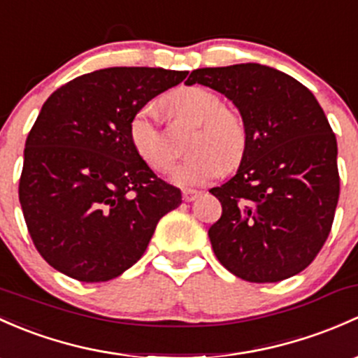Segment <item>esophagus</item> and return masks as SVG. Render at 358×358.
Instances as JSON below:
<instances>
[{
	"label": "esophagus",
	"instance_id": "1",
	"mask_svg": "<svg viewBox=\"0 0 358 358\" xmlns=\"http://www.w3.org/2000/svg\"><path fill=\"white\" fill-rule=\"evenodd\" d=\"M199 195H201V192H199V190L187 189V190L182 192V197H183V201H185V202H194L195 199L199 197Z\"/></svg>",
	"mask_w": 358,
	"mask_h": 358
}]
</instances>
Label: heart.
I'll return each instance as SVG.
<instances>
[{
	"mask_svg": "<svg viewBox=\"0 0 358 358\" xmlns=\"http://www.w3.org/2000/svg\"><path fill=\"white\" fill-rule=\"evenodd\" d=\"M166 106L178 118L199 127L190 142L189 159L173 168L171 182L180 187L204 185L223 169H233L247 148V129L235 111L224 108L223 99L206 87H182L166 97ZM129 137L135 152L148 166L166 171L175 150L157 122L152 106H142L129 123Z\"/></svg>",
	"mask_w": 358,
	"mask_h": 358,
	"instance_id": "obj_1",
	"label": "heart"
}]
</instances>
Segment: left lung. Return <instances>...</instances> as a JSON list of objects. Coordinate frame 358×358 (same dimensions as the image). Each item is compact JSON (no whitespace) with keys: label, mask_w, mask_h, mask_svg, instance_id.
Returning a JSON list of instances; mask_svg holds the SVG:
<instances>
[{"label":"left lung","mask_w":358,"mask_h":358,"mask_svg":"<svg viewBox=\"0 0 358 358\" xmlns=\"http://www.w3.org/2000/svg\"><path fill=\"white\" fill-rule=\"evenodd\" d=\"M185 84L228 97L247 129L235 176L209 190L223 208L209 228L217 261L250 283L295 276L324 245L340 197L324 111L306 85L261 63L197 69Z\"/></svg>","instance_id":"1"}]
</instances>
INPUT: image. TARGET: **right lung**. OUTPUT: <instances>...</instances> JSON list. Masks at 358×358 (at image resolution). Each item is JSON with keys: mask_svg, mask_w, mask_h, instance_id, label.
I'll list each match as a JSON object with an SVG mask.
<instances>
[{"mask_svg": "<svg viewBox=\"0 0 358 358\" xmlns=\"http://www.w3.org/2000/svg\"><path fill=\"white\" fill-rule=\"evenodd\" d=\"M189 71L111 66L48 97L24 150L18 197L32 242L59 273L101 283L144 255L182 192L154 175L129 137L134 113Z\"/></svg>", "mask_w": 358, "mask_h": 358, "instance_id": "1", "label": "right lung"}]
</instances>
